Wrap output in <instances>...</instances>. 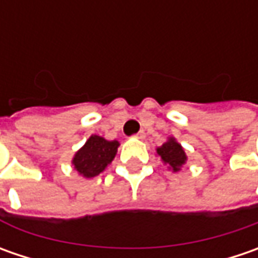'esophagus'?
<instances>
[{"instance_id":"obj_1","label":"esophagus","mask_w":258,"mask_h":258,"mask_svg":"<svg viewBox=\"0 0 258 258\" xmlns=\"http://www.w3.org/2000/svg\"><path fill=\"white\" fill-rule=\"evenodd\" d=\"M134 138H136V139H145V132L144 131H141V132H138L136 135H134Z\"/></svg>"}]
</instances>
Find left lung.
<instances>
[{
    "mask_svg": "<svg viewBox=\"0 0 258 258\" xmlns=\"http://www.w3.org/2000/svg\"><path fill=\"white\" fill-rule=\"evenodd\" d=\"M156 155L172 172L181 171V168L186 164V159H188L182 145L179 144L173 136H169L166 139V142L156 148Z\"/></svg>",
    "mask_w": 258,
    "mask_h": 258,
    "instance_id": "1",
    "label": "left lung"
}]
</instances>
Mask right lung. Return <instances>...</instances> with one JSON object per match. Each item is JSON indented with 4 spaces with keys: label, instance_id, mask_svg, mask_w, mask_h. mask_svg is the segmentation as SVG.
<instances>
[{
    "label": "right lung",
    "instance_id": "add662e5",
    "mask_svg": "<svg viewBox=\"0 0 258 258\" xmlns=\"http://www.w3.org/2000/svg\"><path fill=\"white\" fill-rule=\"evenodd\" d=\"M117 141H107L99 135H92L77 151L72 165L83 178H94L112 164L119 148Z\"/></svg>",
    "mask_w": 258,
    "mask_h": 258
}]
</instances>
